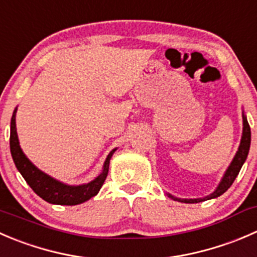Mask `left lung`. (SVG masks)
I'll return each mask as SVG.
<instances>
[{
  "mask_svg": "<svg viewBox=\"0 0 257 257\" xmlns=\"http://www.w3.org/2000/svg\"><path fill=\"white\" fill-rule=\"evenodd\" d=\"M242 119H243V131H242V138H241L240 147H238V151H237V153H236L235 158H233V161L231 162L230 167H228V169L226 171L222 181H221V183L218 184L217 189L213 192L212 195L207 196L206 198H197V200H183V198H174L171 196L172 198H174L176 201H179V202H184V203H198V202H201V201H206V200H211V198L218 197V196H221L222 193H225V192L230 188L231 184L233 183V181H235L236 177H237L241 167H242V164L245 163L246 158H247L248 149H250V143H251L250 125H248V121H247V119H246L245 115H242Z\"/></svg>",
  "mask_w": 257,
  "mask_h": 257,
  "instance_id": "1",
  "label": "left lung"
}]
</instances>
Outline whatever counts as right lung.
Here are the masks:
<instances>
[{
    "instance_id": "add662e5",
    "label": "right lung",
    "mask_w": 257,
    "mask_h": 257,
    "mask_svg": "<svg viewBox=\"0 0 257 257\" xmlns=\"http://www.w3.org/2000/svg\"><path fill=\"white\" fill-rule=\"evenodd\" d=\"M10 149H11L12 159L16 164L17 169L25 181L27 182L32 191L37 196L45 200L49 203L54 205H64V206H74L83 203L85 201L90 200L91 197L96 195L99 189L101 188L103 183L105 182L106 176L109 171V162H110L111 156L115 152V149L109 153L105 163H104L103 172L96 177L90 183L81 184V186H68L56 179L51 178L47 174L42 173L40 169H37L26 156L24 154L22 149L20 148L19 138H17L16 132V109L11 118V134H10Z\"/></svg>"
}]
</instances>
